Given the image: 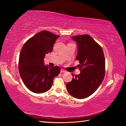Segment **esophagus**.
Returning <instances> with one entry per match:
<instances>
[{"label": "esophagus", "instance_id": "esophagus-1", "mask_svg": "<svg viewBox=\"0 0 126 126\" xmlns=\"http://www.w3.org/2000/svg\"><path fill=\"white\" fill-rule=\"evenodd\" d=\"M60 72H61V73H65V72H66V71H65V70H64L61 69V71H60Z\"/></svg>", "mask_w": 126, "mask_h": 126}]
</instances>
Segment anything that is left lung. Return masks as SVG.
<instances>
[{
    "label": "left lung",
    "mask_w": 126,
    "mask_h": 126,
    "mask_svg": "<svg viewBox=\"0 0 126 126\" xmlns=\"http://www.w3.org/2000/svg\"><path fill=\"white\" fill-rule=\"evenodd\" d=\"M77 43L76 60L80 71L79 75L72 74L73 79L66 84L71 95L84 99L96 91L103 82L105 73V60L101 47L88 34L72 37Z\"/></svg>",
    "instance_id": "1"
}]
</instances>
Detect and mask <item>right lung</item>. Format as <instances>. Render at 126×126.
<instances>
[{
    "mask_svg": "<svg viewBox=\"0 0 126 126\" xmlns=\"http://www.w3.org/2000/svg\"><path fill=\"white\" fill-rule=\"evenodd\" d=\"M59 35L42 31L31 38L23 45L18 61L20 77L27 88L35 93L48 91L53 85L54 78L60 72L58 66L44 64L46 54L53 50Z\"/></svg>",
    "mask_w": 126,
    "mask_h": 126,
    "instance_id": "obj_1",
    "label": "right lung"
}]
</instances>
